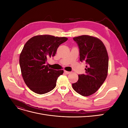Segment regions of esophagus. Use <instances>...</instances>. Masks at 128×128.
I'll list each match as a JSON object with an SVG mask.
<instances>
[{"instance_id": "34e87169", "label": "esophagus", "mask_w": 128, "mask_h": 128, "mask_svg": "<svg viewBox=\"0 0 128 128\" xmlns=\"http://www.w3.org/2000/svg\"><path fill=\"white\" fill-rule=\"evenodd\" d=\"M64 72L66 74H69L71 73L70 72H68V71H66V70H64Z\"/></svg>"}]
</instances>
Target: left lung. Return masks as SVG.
I'll return each instance as SVG.
<instances>
[{
    "mask_svg": "<svg viewBox=\"0 0 128 128\" xmlns=\"http://www.w3.org/2000/svg\"><path fill=\"white\" fill-rule=\"evenodd\" d=\"M80 48V60L86 62L85 74L78 75L77 82L72 84L74 90L83 96L97 91L108 74V56L106 48L98 38L82 35L73 38Z\"/></svg>",
    "mask_w": 128,
    "mask_h": 128,
    "instance_id": "left-lung-1",
    "label": "left lung"
}]
</instances>
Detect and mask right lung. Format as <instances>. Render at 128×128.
Returning <instances> with one entry per match:
<instances>
[{"label": "right lung", "mask_w": 128, "mask_h": 128, "mask_svg": "<svg viewBox=\"0 0 128 128\" xmlns=\"http://www.w3.org/2000/svg\"><path fill=\"white\" fill-rule=\"evenodd\" d=\"M67 37L49 34L37 35L26 42L20 55L21 74L31 90L42 94L52 91L63 70H56L45 64L48 59L56 55L59 45L66 42Z\"/></svg>", "instance_id": "obj_1"}]
</instances>
